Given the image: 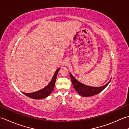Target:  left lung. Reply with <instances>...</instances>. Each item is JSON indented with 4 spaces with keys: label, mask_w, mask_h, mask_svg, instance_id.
I'll return each instance as SVG.
<instances>
[{
    "label": "left lung",
    "mask_w": 129,
    "mask_h": 129,
    "mask_svg": "<svg viewBox=\"0 0 129 129\" xmlns=\"http://www.w3.org/2000/svg\"><path fill=\"white\" fill-rule=\"evenodd\" d=\"M72 85L73 87L75 88L76 91L77 92L78 94L81 96L84 97H89L96 95L104 90L106 87V86L109 85L110 82V80L109 82H107L106 85L101 87H91L84 85L81 83L79 81H77L73 76L70 73Z\"/></svg>",
    "instance_id": "1"
}]
</instances>
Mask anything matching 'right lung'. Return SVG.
Masks as SVG:
<instances>
[{"label":"right lung","mask_w":129,"mask_h":129,"mask_svg":"<svg viewBox=\"0 0 129 129\" xmlns=\"http://www.w3.org/2000/svg\"><path fill=\"white\" fill-rule=\"evenodd\" d=\"M60 68H58L56 70V71L55 72L54 74L52 77L51 82L47 85L46 87L42 89L41 90H39L37 92H35L32 93H25L23 92V94H24L25 95L29 97L31 99H42L47 98V96H48L50 94L52 93V92L53 91L54 86H55V82H56L57 76L58 72Z\"/></svg>","instance_id":"add662e5"}]
</instances>
